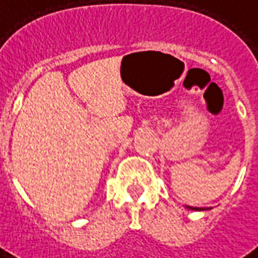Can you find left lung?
<instances>
[{
    "mask_svg": "<svg viewBox=\"0 0 258 258\" xmlns=\"http://www.w3.org/2000/svg\"><path fill=\"white\" fill-rule=\"evenodd\" d=\"M188 209H192V210H198L196 207H189V206H188ZM202 210H203V209H202Z\"/></svg>",
    "mask_w": 258,
    "mask_h": 258,
    "instance_id": "8db88e82",
    "label": "left lung"
}]
</instances>
